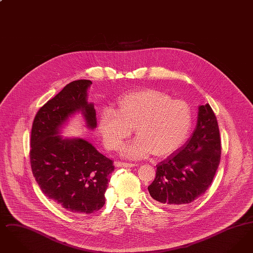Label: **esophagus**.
Masks as SVG:
<instances>
[{
    "label": "esophagus",
    "mask_w": 253,
    "mask_h": 253,
    "mask_svg": "<svg viewBox=\"0 0 253 253\" xmlns=\"http://www.w3.org/2000/svg\"><path fill=\"white\" fill-rule=\"evenodd\" d=\"M116 166L120 167V168H131V167H134L136 166V164L134 163H127V162H116Z\"/></svg>",
    "instance_id": "esophagus-1"
}]
</instances>
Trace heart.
<instances>
[{
	"instance_id": "obj_1",
	"label": "heart",
	"mask_w": 253,
	"mask_h": 253,
	"mask_svg": "<svg viewBox=\"0 0 253 253\" xmlns=\"http://www.w3.org/2000/svg\"><path fill=\"white\" fill-rule=\"evenodd\" d=\"M133 127L137 136L122 148L123 156L140 158L154 152L157 157H165L187 139L192 127L191 109L164 92L144 89L122 96L117 110H104L98 123L103 141L111 150H118Z\"/></svg>"
}]
</instances>
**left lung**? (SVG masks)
Instances as JSON below:
<instances>
[{"label":"left lung","mask_w":253,"mask_h":253,"mask_svg":"<svg viewBox=\"0 0 253 253\" xmlns=\"http://www.w3.org/2000/svg\"><path fill=\"white\" fill-rule=\"evenodd\" d=\"M220 155L216 117L210 104L200 105L191 138L157 165L156 178L148 187L150 195L167 207L192 203L211 186Z\"/></svg>","instance_id":"1"}]
</instances>
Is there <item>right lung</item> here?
I'll return each mask as SVG.
<instances>
[{"label": "right lung", "mask_w": 253, "mask_h": 253, "mask_svg": "<svg viewBox=\"0 0 253 253\" xmlns=\"http://www.w3.org/2000/svg\"><path fill=\"white\" fill-rule=\"evenodd\" d=\"M91 81L66 85L37 113L30 140V163L44 195L67 212L90 214L105 204L113 161L81 137H65L62 131L77 114L85 127H96V109L88 101Z\"/></svg>", "instance_id": "1"}]
</instances>
